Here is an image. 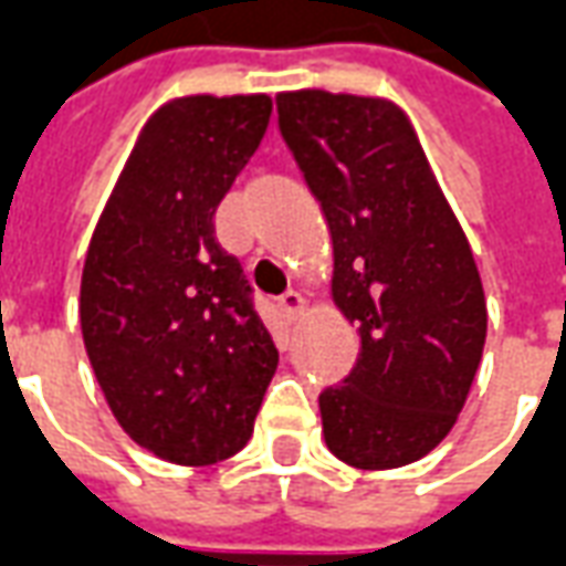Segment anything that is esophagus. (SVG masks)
<instances>
[{"instance_id":"1","label":"esophagus","mask_w":566,"mask_h":566,"mask_svg":"<svg viewBox=\"0 0 566 566\" xmlns=\"http://www.w3.org/2000/svg\"><path fill=\"white\" fill-rule=\"evenodd\" d=\"M280 311L290 316V319H298V316H304V311H307V302H304L302 292H286V295L280 298Z\"/></svg>"}]
</instances>
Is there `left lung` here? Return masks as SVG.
Returning <instances> with one entry per match:
<instances>
[{
    "instance_id": "left-lung-1",
    "label": "left lung",
    "mask_w": 566,
    "mask_h": 566,
    "mask_svg": "<svg viewBox=\"0 0 566 566\" xmlns=\"http://www.w3.org/2000/svg\"><path fill=\"white\" fill-rule=\"evenodd\" d=\"M276 115L326 216L332 302L359 332L354 371L319 396L328 451L356 469L408 467L451 432L482 363L469 240L392 99L304 87L276 94Z\"/></svg>"
}]
</instances>
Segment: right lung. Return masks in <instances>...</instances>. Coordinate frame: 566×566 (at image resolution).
Wrapping results in <instances>:
<instances>
[{"label":"right lung","mask_w":566,"mask_h":566,"mask_svg":"<svg viewBox=\"0 0 566 566\" xmlns=\"http://www.w3.org/2000/svg\"><path fill=\"white\" fill-rule=\"evenodd\" d=\"M268 122V94L164 103L136 136L87 247L84 350L122 430L167 463L238 454L276 371L243 268L212 228Z\"/></svg>","instance_id":"obj_1"}]
</instances>
